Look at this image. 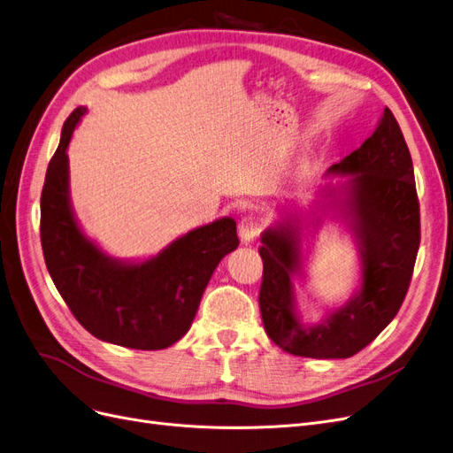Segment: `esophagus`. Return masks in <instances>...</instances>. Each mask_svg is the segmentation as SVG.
Segmentation results:
<instances>
[{"label": "esophagus", "mask_w": 453, "mask_h": 453, "mask_svg": "<svg viewBox=\"0 0 453 453\" xmlns=\"http://www.w3.org/2000/svg\"><path fill=\"white\" fill-rule=\"evenodd\" d=\"M238 232H240L242 242H245V243L255 240V238L258 236V232H260V221H258V217H255V215H245L243 219L240 221V225H238Z\"/></svg>", "instance_id": "1"}]
</instances>
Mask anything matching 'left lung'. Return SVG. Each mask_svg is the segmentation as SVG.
Wrapping results in <instances>:
<instances>
[{
	"instance_id": "1",
	"label": "left lung",
	"mask_w": 453,
	"mask_h": 453,
	"mask_svg": "<svg viewBox=\"0 0 453 453\" xmlns=\"http://www.w3.org/2000/svg\"><path fill=\"white\" fill-rule=\"evenodd\" d=\"M325 176L346 180L318 191L304 225L297 211H284L262 232L258 301L264 329L280 349L311 358H348L373 342L400 311L420 245L412 159L388 107L375 132ZM327 211L352 232L361 279L346 303L309 324L296 309L295 279L305 278L308 243Z\"/></svg>"
}]
</instances>
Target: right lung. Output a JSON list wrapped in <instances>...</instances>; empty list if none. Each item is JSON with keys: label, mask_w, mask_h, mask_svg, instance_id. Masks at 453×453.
Masks as SVG:
<instances>
[{"label": "right lung", "mask_w": 453, "mask_h": 453, "mask_svg": "<svg viewBox=\"0 0 453 453\" xmlns=\"http://www.w3.org/2000/svg\"><path fill=\"white\" fill-rule=\"evenodd\" d=\"M87 107L63 124L41 196V242L58 292L83 327L130 349H165L193 323L215 267L240 245L236 221L221 217L189 230L147 260H119L81 230L70 203L72 134Z\"/></svg>", "instance_id": "right-lung-1"}]
</instances>
